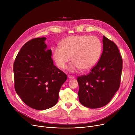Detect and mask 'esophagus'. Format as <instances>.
<instances>
[{
    "label": "esophagus",
    "instance_id": "1",
    "mask_svg": "<svg viewBox=\"0 0 135 135\" xmlns=\"http://www.w3.org/2000/svg\"><path fill=\"white\" fill-rule=\"evenodd\" d=\"M68 77L69 78V79H73V78H74V76H72V75H68Z\"/></svg>",
    "mask_w": 135,
    "mask_h": 135
}]
</instances>
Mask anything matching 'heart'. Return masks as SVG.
Listing matches in <instances>:
<instances>
[{"label":"heart","instance_id":"obj_1","mask_svg":"<svg viewBox=\"0 0 135 135\" xmlns=\"http://www.w3.org/2000/svg\"><path fill=\"white\" fill-rule=\"evenodd\" d=\"M102 50L101 40L95 36L72 35L63 39L60 46L52 47V57L59 68L64 69L71 60L69 70L71 72L93 68L100 59Z\"/></svg>","mask_w":135,"mask_h":135}]
</instances>
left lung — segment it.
Listing matches in <instances>:
<instances>
[{"label":"left lung","instance_id":"1","mask_svg":"<svg viewBox=\"0 0 135 135\" xmlns=\"http://www.w3.org/2000/svg\"><path fill=\"white\" fill-rule=\"evenodd\" d=\"M103 50L96 65L87 75L77 78L79 101L91 109L107 104L118 90L123 69V59L117 45L105 36Z\"/></svg>","mask_w":135,"mask_h":135}]
</instances>
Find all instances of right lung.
Listing matches in <instances>:
<instances>
[{
	"instance_id": "add662e5",
	"label": "right lung",
	"mask_w": 135,
	"mask_h": 135,
	"mask_svg": "<svg viewBox=\"0 0 135 135\" xmlns=\"http://www.w3.org/2000/svg\"><path fill=\"white\" fill-rule=\"evenodd\" d=\"M46 38L27 41L13 63L14 86L23 102L31 108L44 110L58 102L59 91L67 75L54 65Z\"/></svg>"
}]
</instances>
